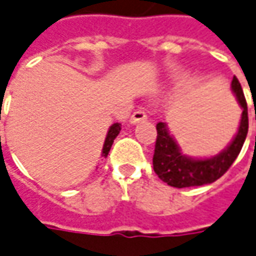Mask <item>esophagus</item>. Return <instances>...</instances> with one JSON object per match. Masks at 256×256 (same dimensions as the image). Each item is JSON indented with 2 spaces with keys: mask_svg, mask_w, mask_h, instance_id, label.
Here are the masks:
<instances>
[{
  "mask_svg": "<svg viewBox=\"0 0 256 256\" xmlns=\"http://www.w3.org/2000/svg\"><path fill=\"white\" fill-rule=\"evenodd\" d=\"M146 119H147V114H146L142 109H137V110H136V112H133V114H132L130 122H132V123H137V122L146 120Z\"/></svg>",
  "mask_w": 256,
  "mask_h": 256,
  "instance_id": "1",
  "label": "esophagus"
}]
</instances>
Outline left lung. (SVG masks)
Instances as JSON below:
<instances>
[{
    "mask_svg": "<svg viewBox=\"0 0 256 256\" xmlns=\"http://www.w3.org/2000/svg\"><path fill=\"white\" fill-rule=\"evenodd\" d=\"M231 90L236 94L238 104L242 108L241 122L237 134L230 146L214 157L196 160L184 156L176 142L170 134L166 124L162 122L157 123V140L152 156V165L158 178L164 180L165 184L174 188L200 186L213 184L214 180L222 178L236 161L248 133V106L237 77L232 78Z\"/></svg>",
    "mask_w": 256,
    "mask_h": 256,
    "instance_id": "8db88e82",
    "label": "left lung"
}]
</instances>
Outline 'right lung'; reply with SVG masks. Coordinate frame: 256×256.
Masks as SVG:
<instances>
[{
	"label": "right lung",
	"mask_w": 256,
	"mask_h": 256,
	"mask_svg": "<svg viewBox=\"0 0 256 256\" xmlns=\"http://www.w3.org/2000/svg\"><path fill=\"white\" fill-rule=\"evenodd\" d=\"M119 132H120V123H114V124L109 128V132H108V134H106L105 138V144H104V148H102V156H104V157H108V154H109V151H110V147H112V144H114V140L118 137Z\"/></svg>",
	"instance_id": "1"
}]
</instances>
